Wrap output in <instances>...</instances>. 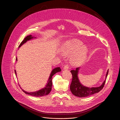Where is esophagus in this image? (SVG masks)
Here are the masks:
<instances>
[{"mask_svg":"<svg viewBox=\"0 0 120 120\" xmlns=\"http://www.w3.org/2000/svg\"><path fill=\"white\" fill-rule=\"evenodd\" d=\"M68 69V65H65L64 67V70H67Z\"/></svg>","mask_w":120,"mask_h":120,"instance_id":"obj_1","label":"esophagus"}]
</instances>
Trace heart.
<instances>
[{
  "label": "heart",
  "instance_id": "obj_1",
  "mask_svg": "<svg viewBox=\"0 0 120 120\" xmlns=\"http://www.w3.org/2000/svg\"><path fill=\"white\" fill-rule=\"evenodd\" d=\"M83 45V42L79 40H69L62 45L60 51L64 55H71L69 60L72 64L80 66L87 59L89 52L88 46Z\"/></svg>",
  "mask_w": 120,
  "mask_h": 120
}]
</instances>
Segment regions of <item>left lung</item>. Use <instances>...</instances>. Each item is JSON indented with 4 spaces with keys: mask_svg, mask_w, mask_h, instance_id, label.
Returning <instances> with one entry per match:
<instances>
[{
    "mask_svg": "<svg viewBox=\"0 0 120 120\" xmlns=\"http://www.w3.org/2000/svg\"><path fill=\"white\" fill-rule=\"evenodd\" d=\"M79 69L80 68L79 67L76 68L75 70H72L71 71V73L73 76V79L70 86V89L74 95L81 98L86 97L100 92L104 86L108 74L109 69L106 72L105 79L101 85L99 87L91 88L85 86L80 83L78 77V74Z\"/></svg>",
    "mask_w": 120,
    "mask_h": 120,
    "instance_id": "8db88e82",
    "label": "left lung"
}]
</instances>
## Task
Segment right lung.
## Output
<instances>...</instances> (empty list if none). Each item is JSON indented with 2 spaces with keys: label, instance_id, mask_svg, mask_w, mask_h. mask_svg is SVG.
I'll use <instances>...</instances> for the list:
<instances>
[{
  "label": "right lung",
  "instance_id": "right-lung-1",
  "mask_svg": "<svg viewBox=\"0 0 120 120\" xmlns=\"http://www.w3.org/2000/svg\"><path fill=\"white\" fill-rule=\"evenodd\" d=\"M34 38H36V37H33V36H32V35L28 36L21 42V43L20 44V45L19 46V48L20 46H22L24 44L26 43L28 41L31 40H32ZM16 61H17V57H16ZM15 75L17 77V74H16V70H15ZM61 69L60 67H57V68H54L52 71L51 74H50V76L49 77L48 80L47 81V83H46L45 87L44 88L38 90V91H35V92H28L27 91H26L25 90L22 89L21 88V89H22V91L25 93H26V94H30V95L34 96H35V97H41V96H44L48 94L51 92L52 88V76L55 74H56V73L61 72ZM20 87L21 88L20 86Z\"/></svg>",
  "mask_w": 120,
  "mask_h": 120
}]
</instances>
